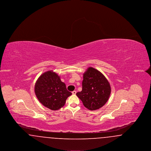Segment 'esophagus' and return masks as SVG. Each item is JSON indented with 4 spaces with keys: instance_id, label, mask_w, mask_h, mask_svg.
Listing matches in <instances>:
<instances>
[{
    "instance_id": "obj_1",
    "label": "esophagus",
    "mask_w": 151,
    "mask_h": 151,
    "mask_svg": "<svg viewBox=\"0 0 151 151\" xmlns=\"http://www.w3.org/2000/svg\"><path fill=\"white\" fill-rule=\"evenodd\" d=\"M72 94H73V95H75L76 94V91H73V92H72Z\"/></svg>"
}]
</instances>
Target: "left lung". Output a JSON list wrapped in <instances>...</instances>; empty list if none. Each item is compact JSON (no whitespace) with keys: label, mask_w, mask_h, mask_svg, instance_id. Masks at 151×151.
<instances>
[{"label":"left lung","mask_w":151,"mask_h":151,"mask_svg":"<svg viewBox=\"0 0 151 151\" xmlns=\"http://www.w3.org/2000/svg\"><path fill=\"white\" fill-rule=\"evenodd\" d=\"M110 93V85L105 76L97 70L89 67L83 74L82 91L76 96L86 108L95 110L106 103Z\"/></svg>","instance_id":"left-lung-1"}]
</instances>
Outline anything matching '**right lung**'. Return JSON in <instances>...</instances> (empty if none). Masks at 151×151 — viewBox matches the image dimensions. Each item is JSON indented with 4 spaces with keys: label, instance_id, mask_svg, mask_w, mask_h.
<instances>
[{
    "label": "right lung",
    "instance_id": "obj_1",
    "mask_svg": "<svg viewBox=\"0 0 151 151\" xmlns=\"http://www.w3.org/2000/svg\"><path fill=\"white\" fill-rule=\"evenodd\" d=\"M35 92L39 101L52 110L62 108L67 99L72 94L67 90L65 84L58 75L52 71L44 72L38 78Z\"/></svg>",
    "mask_w": 151,
    "mask_h": 151
}]
</instances>
